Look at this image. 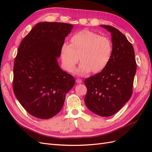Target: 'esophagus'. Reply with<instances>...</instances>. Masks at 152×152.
Here are the masks:
<instances>
[{
    "mask_svg": "<svg viewBox=\"0 0 152 152\" xmlns=\"http://www.w3.org/2000/svg\"><path fill=\"white\" fill-rule=\"evenodd\" d=\"M76 82L77 84H81L82 82V79H79V78H78V79H77V80H76Z\"/></svg>",
    "mask_w": 152,
    "mask_h": 152,
    "instance_id": "34e87169",
    "label": "esophagus"
}]
</instances>
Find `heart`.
I'll use <instances>...</instances> for the list:
<instances>
[{
	"mask_svg": "<svg viewBox=\"0 0 152 152\" xmlns=\"http://www.w3.org/2000/svg\"><path fill=\"white\" fill-rule=\"evenodd\" d=\"M70 45L64 44L61 49V58L66 70L73 73L79 58L81 63L79 68L80 75L91 71L96 73L107 66L113 55L111 39L88 30H81L73 35Z\"/></svg>",
	"mask_w": 152,
	"mask_h": 152,
	"instance_id": "1",
	"label": "heart"
}]
</instances>
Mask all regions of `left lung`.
Masks as SVG:
<instances>
[{
  "mask_svg": "<svg viewBox=\"0 0 152 152\" xmlns=\"http://www.w3.org/2000/svg\"><path fill=\"white\" fill-rule=\"evenodd\" d=\"M110 32L113 51L103 71L84 80V102L92 112L110 117L118 112L131 97L136 72L134 50L126 37L115 27L101 25Z\"/></svg>",
  "mask_w": 152,
  "mask_h": 152,
  "instance_id": "1",
  "label": "left lung"
}]
</instances>
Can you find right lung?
Masks as SVG:
<instances>
[{"instance_id":"add662e5","label":"right lung","mask_w":152,"mask_h":152,"mask_svg":"<svg viewBox=\"0 0 152 152\" xmlns=\"http://www.w3.org/2000/svg\"><path fill=\"white\" fill-rule=\"evenodd\" d=\"M72 28V25L65 23H39L18 48L13 68V91L22 107L36 118L56 115L75 84L74 77L63 71L57 61Z\"/></svg>"}]
</instances>
